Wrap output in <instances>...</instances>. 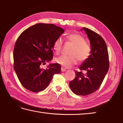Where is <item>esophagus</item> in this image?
<instances>
[{
  "label": "esophagus",
  "instance_id": "esophagus-1",
  "mask_svg": "<svg viewBox=\"0 0 123 123\" xmlns=\"http://www.w3.org/2000/svg\"><path fill=\"white\" fill-rule=\"evenodd\" d=\"M61 71L62 72H65V71H66V69H65V68H61Z\"/></svg>",
  "mask_w": 123,
  "mask_h": 123
}]
</instances>
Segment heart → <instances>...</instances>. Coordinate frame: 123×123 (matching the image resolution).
<instances>
[{"label": "heart", "instance_id": "heart-1", "mask_svg": "<svg viewBox=\"0 0 123 123\" xmlns=\"http://www.w3.org/2000/svg\"><path fill=\"white\" fill-rule=\"evenodd\" d=\"M66 41L73 45L70 55H62L55 59L56 63L66 68H69L76 64L78 60L81 62L86 61L91 54L90 44L86 42L85 38L78 34H70L67 36ZM62 47V40L58 37L54 41L53 49L56 54H59Z\"/></svg>", "mask_w": 123, "mask_h": 123}]
</instances>
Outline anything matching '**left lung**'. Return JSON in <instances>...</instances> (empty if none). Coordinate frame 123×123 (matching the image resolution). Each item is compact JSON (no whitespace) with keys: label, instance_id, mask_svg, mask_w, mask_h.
<instances>
[{"label":"left lung","instance_id":"1","mask_svg":"<svg viewBox=\"0 0 123 123\" xmlns=\"http://www.w3.org/2000/svg\"><path fill=\"white\" fill-rule=\"evenodd\" d=\"M90 41L91 51L89 57L79 69L86 74L75 71V77L69 82L72 92L77 95L87 96L97 90L107 73L109 64L107 48L104 39L97 33L83 27Z\"/></svg>","mask_w":123,"mask_h":123}]
</instances>
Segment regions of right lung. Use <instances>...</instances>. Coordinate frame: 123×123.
I'll list each match as a JSON object with an SVG mask.
<instances>
[{
  "label": "right lung",
  "instance_id": "add662e5",
  "mask_svg": "<svg viewBox=\"0 0 123 123\" xmlns=\"http://www.w3.org/2000/svg\"><path fill=\"white\" fill-rule=\"evenodd\" d=\"M64 30L52 24L38 23L21 33L15 44L14 68L22 85L33 92L42 91L49 84L54 74H59L61 66L42 64L53 59V45Z\"/></svg>",
  "mask_w": 123,
  "mask_h": 123
}]
</instances>
